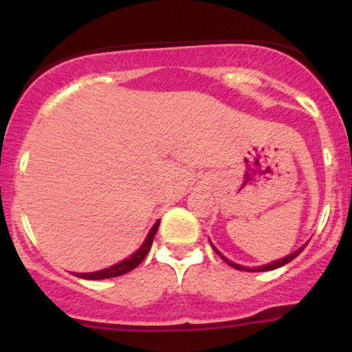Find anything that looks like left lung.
<instances>
[{"mask_svg": "<svg viewBox=\"0 0 352 352\" xmlns=\"http://www.w3.org/2000/svg\"><path fill=\"white\" fill-rule=\"evenodd\" d=\"M212 245V243H211ZM307 247V243L303 245V247H300L298 248V250H294L293 254H289V255H286V257H283V258H279V261H274V262H271V264H267V265H258V267H245V265H240V264H235V262H232V261H228V258L225 257V255H221V252L218 250V248L214 247V245H212V248H214V252L216 254L219 255V257L223 258V261L226 262V264L228 265H232V267H235V269H239V271H247V272H264V271H272V269H278V267H283V265L285 264H287V262H291L293 261L294 257H298V255L301 254V252H303V248Z\"/></svg>", "mask_w": 352, "mask_h": 352, "instance_id": "8db88e82", "label": "left lung"}]
</instances>
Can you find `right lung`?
Listing matches in <instances>:
<instances>
[{
    "mask_svg": "<svg viewBox=\"0 0 352 352\" xmlns=\"http://www.w3.org/2000/svg\"><path fill=\"white\" fill-rule=\"evenodd\" d=\"M160 226V221H156L153 225V228L150 230V233H148L146 240H144L143 245H141L140 248H138L136 252H134L133 255H131L129 258H124V261H120L119 264H113L110 265L107 269H102V271H97V272H80L76 276L78 278H83V279H94V281H97V279H109V278H117V276H122L126 274V272L133 271L134 267H138V265L141 264V262L144 261V257L148 255V252H150L151 248V243H153V239L156 235V230H158Z\"/></svg>",
    "mask_w": 352,
    "mask_h": 352,
    "instance_id": "obj_1",
    "label": "right lung"
}]
</instances>
